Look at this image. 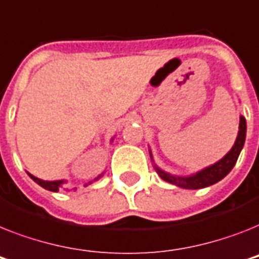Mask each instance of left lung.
<instances>
[{
  "instance_id": "left-lung-1",
  "label": "left lung",
  "mask_w": 259,
  "mask_h": 259,
  "mask_svg": "<svg viewBox=\"0 0 259 259\" xmlns=\"http://www.w3.org/2000/svg\"><path fill=\"white\" fill-rule=\"evenodd\" d=\"M245 138H246V119L245 117L241 115V118H239L238 137H237V140H235V144L233 145L232 150L229 151L228 154L225 155L222 159H220L218 162L209 166V167H206V169L201 170V171H198L197 174H193V176H190V177H177V176H171V174H167L165 173V171H162L161 169H158L157 166H155V170H157V173L159 174V177L162 178L163 181L176 185V186H180V188H184V189L207 188V186H210V185L217 184L218 181H221L224 177H226V176L232 171L235 162H237V159H238L239 153H241V150H242L243 148Z\"/></svg>"
}]
</instances>
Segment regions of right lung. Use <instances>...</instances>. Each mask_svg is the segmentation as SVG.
Here are the masks:
<instances>
[{
	"label": "right lung",
	"instance_id": "1",
	"mask_svg": "<svg viewBox=\"0 0 259 259\" xmlns=\"http://www.w3.org/2000/svg\"><path fill=\"white\" fill-rule=\"evenodd\" d=\"M27 174H29V173H27ZM29 177L34 181V182H37L39 186H42L44 189H46V190H50V191H58V189L61 188V185L64 184V181H42V180H39V178L34 177V176H31V174H29ZM100 177H101V176H98L96 180H98ZM96 180H94V181H96ZM89 184H92V182H89Z\"/></svg>",
	"mask_w": 259,
	"mask_h": 259
}]
</instances>
